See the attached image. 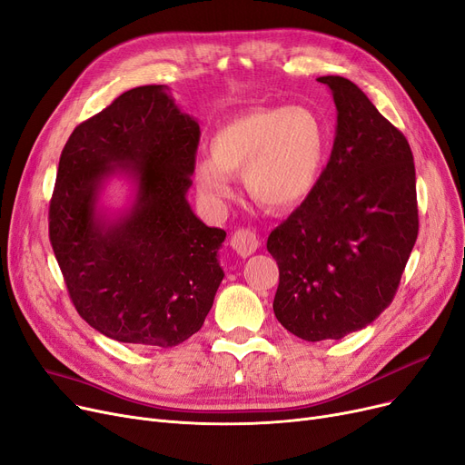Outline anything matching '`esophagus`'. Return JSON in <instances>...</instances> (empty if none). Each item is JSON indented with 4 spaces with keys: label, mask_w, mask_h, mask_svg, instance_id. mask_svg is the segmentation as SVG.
Here are the masks:
<instances>
[{
    "label": "esophagus",
    "mask_w": 465,
    "mask_h": 465,
    "mask_svg": "<svg viewBox=\"0 0 465 465\" xmlns=\"http://www.w3.org/2000/svg\"><path fill=\"white\" fill-rule=\"evenodd\" d=\"M231 248L240 257H250L259 248V238L250 229H238L231 238Z\"/></svg>",
    "instance_id": "esophagus-1"
}]
</instances>
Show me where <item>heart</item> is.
Returning <instances> with one entry per match:
<instances>
[{
    "label": "heart",
    "instance_id": "obj_1",
    "mask_svg": "<svg viewBox=\"0 0 465 465\" xmlns=\"http://www.w3.org/2000/svg\"><path fill=\"white\" fill-rule=\"evenodd\" d=\"M328 151V129L314 110L250 108L215 129L212 158L194 163V187L212 210H221L234 196L232 177L244 175L248 193L259 203L293 210L317 191Z\"/></svg>",
    "mask_w": 465,
    "mask_h": 465
}]
</instances>
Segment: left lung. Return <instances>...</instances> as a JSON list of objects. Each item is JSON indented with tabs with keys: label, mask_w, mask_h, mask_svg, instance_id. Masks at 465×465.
<instances>
[{
	"label": "left lung",
	"mask_w": 465,
	"mask_h": 465,
	"mask_svg": "<svg viewBox=\"0 0 465 465\" xmlns=\"http://www.w3.org/2000/svg\"><path fill=\"white\" fill-rule=\"evenodd\" d=\"M338 110L317 191L267 240L278 263L274 317L305 341L341 340L393 302L418 238L406 137L347 78L322 76Z\"/></svg>",
	"instance_id": "left-lung-1"
}]
</instances>
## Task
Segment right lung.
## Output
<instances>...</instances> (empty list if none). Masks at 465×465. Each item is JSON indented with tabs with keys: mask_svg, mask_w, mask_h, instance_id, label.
<instances>
[{
	"mask_svg": "<svg viewBox=\"0 0 465 465\" xmlns=\"http://www.w3.org/2000/svg\"><path fill=\"white\" fill-rule=\"evenodd\" d=\"M168 85L129 89L66 141L49 206V238L80 317L122 343L173 347L196 333L223 281L227 232L187 200L200 141ZM125 178V207L102 206Z\"/></svg>",
	"mask_w": 465,
	"mask_h": 465,
	"instance_id": "right-lung-1",
	"label": "right lung"
}]
</instances>
